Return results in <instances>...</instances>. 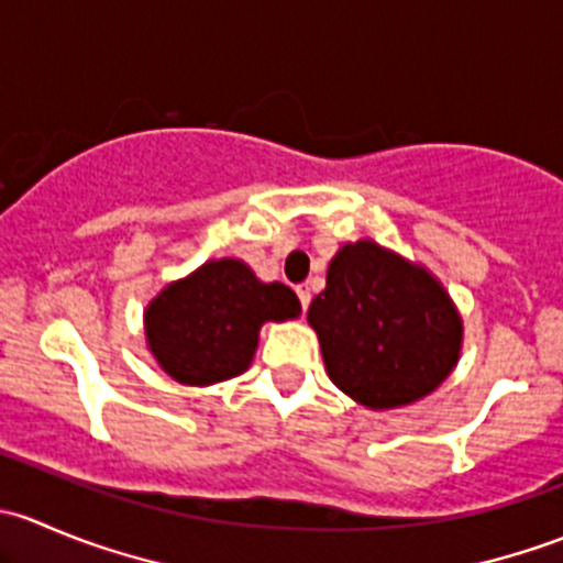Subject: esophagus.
Here are the masks:
<instances>
[{"label":"esophagus","mask_w":563,"mask_h":563,"mask_svg":"<svg viewBox=\"0 0 563 563\" xmlns=\"http://www.w3.org/2000/svg\"><path fill=\"white\" fill-rule=\"evenodd\" d=\"M297 297H299V305H302V310L310 308V288L308 286H299L297 288Z\"/></svg>","instance_id":"34e87169"}]
</instances>
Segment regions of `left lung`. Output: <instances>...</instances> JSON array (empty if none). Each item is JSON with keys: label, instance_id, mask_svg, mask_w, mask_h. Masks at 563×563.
<instances>
[{"label": "left lung", "instance_id": "1", "mask_svg": "<svg viewBox=\"0 0 563 563\" xmlns=\"http://www.w3.org/2000/svg\"><path fill=\"white\" fill-rule=\"evenodd\" d=\"M334 387L367 408L430 395L455 367L463 323L444 288L376 242L345 245L310 302Z\"/></svg>", "mask_w": 563, "mask_h": 563}]
</instances>
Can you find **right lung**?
Listing matches in <instances>:
<instances>
[{
  "label": "right lung",
  "mask_w": 563,
  "mask_h": 563,
  "mask_svg": "<svg viewBox=\"0 0 563 563\" xmlns=\"http://www.w3.org/2000/svg\"><path fill=\"white\" fill-rule=\"evenodd\" d=\"M299 316L283 283H261L236 258L207 261L172 283L146 308V340L163 371L179 384L225 382L247 371L264 321Z\"/></svg>",
  "instance_id": "add662e5"
}]
</instances>
